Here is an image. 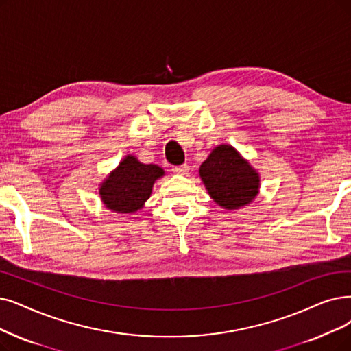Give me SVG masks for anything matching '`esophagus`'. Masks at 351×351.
Here are the masks:
<instances>
[{
  "label": "esophagus",
  "instance_id": "esophagus-1",
  "mask_svg": "<svg viewBox=\"0 0 351 351\" xmlns=\"http://www.w3.org/2000/svg\"><path fill=\"white\" fill-rule=\"evenodd\" d=\"M189 170H190V167H189L187 164L177 165V167L173 168V171H174L176 174H178V176H186V174H189Z\"/></svg>",
  "mask_w": 351,
  "mask_h": 351
}]
</instances>
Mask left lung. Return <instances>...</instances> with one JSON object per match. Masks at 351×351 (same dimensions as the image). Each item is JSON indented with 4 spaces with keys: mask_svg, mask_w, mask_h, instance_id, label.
<instances>
[{
    "mask_svg": "<svg viewBox=\"0 0 351 351\" xmlns=\"http://www.w3.org/2000/svg\"><path fill=\"white\" fill-rule=\"evenodd\" d=\"M199 174L210 197L226 210L243 208L259 194L258 170L229 144L215 147L200 165Z\"/></svg>",
    "mask_w": 351,
    "mask_h": 351,
    "instance_id": "8db88e82",
    "label": "left lung"
}]
</instances>
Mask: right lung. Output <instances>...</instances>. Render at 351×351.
Here are the masks:
<instances>
[{"instance_id": "1", "label": "right lung", "mask_w": 351, "mask_h": 351, "mask_svg": "<svg viewBox=\"0 0 351 351\" xmlns=\"http://www.w3.org/2000/svg\"><path fill=\"white\" fill-rule=\"evenodd\" d=\"M165 176L156 164H144L132 154L125 156L99 184L102 204L118 215H132L144 208L154 183Z\"/></svg>"}]
</instances>
